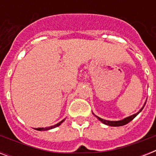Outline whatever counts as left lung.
<instances>
[{"instance_id":"1","label":"left lung","mask_w":156,"mask_h":156,"mask_svg":"<svg viewBox=\"0 0 156 156\" xmlns=\"http://www.w3.org/2000/svg\"><path fill=\"white\" fill-rule=\"evenodd\" d=\"M146 104V102L145 104H144V105L143 106V108L139 110V111L137 112V113L133 114V115H131V116H127V117H126V118H124L123 120H121V121H107V120H104V119H102L100 118V117H99V116H97L96 115H95L94 114V116L96 117V118L99 120V121H100L102 123H104V125H107V126H125V125H126V124H128L129 122H130L132 120H133L134 117H135L138 114H139V112H141V111L143 110V108H144V106H145Z\"/></svg>"}]
</instances>
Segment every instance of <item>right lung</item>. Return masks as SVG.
I'll use <instances>...</instances> for the list:
<instances>
[{
    "instance_id": "add662e5",
    "label": "right lung",
    "mask_w": 156,
    "mask_h": 156,
    "mask_svg": "<svg viewBox=\"0 0 156 156\" xmlns=\"http://www.w3.org/2000/svg\"><path fill=\"white\" fill-rule=\"evenodd\" d=\"M66 120V118L64 119V120H62L61 121H60L59 123L56 124V125H54V126H49V127H46V128H38L36 129L37 130H40V131H45V130H49V129H54L56 128V127H57V126H61V124L63 123V121Z\"/></svg>"
}]
</instances>
